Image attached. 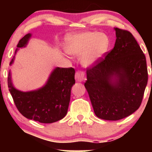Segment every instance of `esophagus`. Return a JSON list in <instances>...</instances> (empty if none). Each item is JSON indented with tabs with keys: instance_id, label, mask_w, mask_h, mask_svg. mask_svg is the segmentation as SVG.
<instances>
[{
	"instance_id": "1",
	"label": "esophagus",
	"mask_w": 152,
	"mask_h": 152,
	"mask_svg": "<svg viewBox=\"0 0 152 152\" xmlns=\"http://www.w3.org/2000/svg\"><path fill=\"white\" fill-rule=\"evenodd\" d=\"M75 80L77 82H82L85 80V73L82 70H77L75 73Z\"/></svg>"
}]
</instances>
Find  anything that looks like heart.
I'll list each match as a JSON object with an SVG mask.
<instances>
[{
    "instance_id": "obj_1",
    "label": "heart",
    "mask_w": 152,
    "mask_h": 152,
    "mask_svg": "<svg viewBox=\"0 0 152 152\" xmlns=\"http://www.w3.org/2000/svg\"><path fill=\"white\" fill-rule=\"evenodd\" d=\"M109 41L106 35L98 32H88L70 34L66 39L65 50L76 56L83 53L82 62L91 66L102 57L109 47Z\"/></svg>"
}]
</instances>
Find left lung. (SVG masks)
I'll list each match as a JSON object with an SVG mask.
<instances>
[{
    "label": "left lung",
    "mask_w": 152,
    "mask_h": 152,
    "mask_svg": "<svg viewBox=\"0 0 152 152\" xmlns=\"http://www.w3.org/2000/svg\"><path fill=\"white\" fill-rule=\"evenodd\" d=\"M115 46L86 68L84 86L95 115L119 120L140 107L148 80L146 58L130 32L115 28Z\"/></svg>",
    "instance_id": "obj_1"
}]
</instances>
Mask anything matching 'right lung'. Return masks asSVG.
Segmentation results:
<instances>
[{
	"label": "right lung",
	"mask_w": 152,
	"mask_h": 152,
	"mask_svg": "<svg viewBox=\"0 0 152 152\" xmlns=\"http://www.w3.org/2000/svg\"><path fill=\"white\" fill-rule=\"evenodd\" d=\"M30 37V34L25 35L17 48L26 46ZM12 62L13 59L10 64ZM75 73L73 68H56L43 88L21 92L12 86L10 72L8 87L16 108L24 117L41 123H53L61 120L67 113L70 91L75 83Z\"/></svg>",
	"instance_id": "obj_1"
}]
</instances>
